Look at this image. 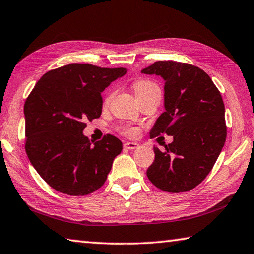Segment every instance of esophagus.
Instances as JSON below:
<instances>
[{"instance_id":"34e87169","label":"esophagus","mask_w":254,"mask_h":254,"mask_svg":"<svg viewBox=\"0 0 254 254\" xmlns=\"http://www.w3.org/2000/svg\"><path fill=\"white\" fill-rule=\"evenodd\" d=\"M124 148H127L128 150H134L136 148H139V144L135 142H126L124 143Z\"/></svg>"}]
</instances>
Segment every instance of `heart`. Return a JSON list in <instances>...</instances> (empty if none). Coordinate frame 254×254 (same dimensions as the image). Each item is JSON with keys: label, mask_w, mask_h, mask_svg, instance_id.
Masks as SVG:
<instances>
[{"label": "heart", "mask_w": 254, "mask_h": 254, "mask_svg": "<svg viewBox=\"0 0 254 254\" xmlns=\"http://www.w3.org/2000/svg\"><path fill=\"white\" fill-rule=\"evenodd\" d=\"M133 89H134V93L136 96H141V95H144V94H148V93H151V92H158L160 93V88H159V86L154 83V81L150 80V79H137L134 81V84H133ZM112 96H113V94L110 93L107 94L106 97L104 98V104L107 105L111 101ZM124 134L127 135H130V136H134L137 134V128L135 127H126L123 130Z\"/></svg>", "instance_id": "obj_1"}]
</instances>
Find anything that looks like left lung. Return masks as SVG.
I'll return each mask as SVG.
<instances>
[{"instance_id":"8db88e82","label":"left lung","mask_w":254,"mask_h":254,"mask_svg":"<svg viewBox=\"0 0 254 254\" xmlns=\"http://www.w3.org/2000/svg\"><path fill=\"white\" fill-rule=\"evenodd\" d=\"M165 80V109L150 131L153 139L166 133L174 141L157 147L147 170L150 182L161 190H190L206 178L224 147L225 107L221 93L200 68L165 60L142 69Z\"/></svg>"}]
</instances>
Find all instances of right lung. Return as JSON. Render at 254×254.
Listing matches in <instances>:
<instances>
[{"label": "right lung", "mask_w": 254, "mask_h": 254, "mask_svg": "<svg viewBox=\"0 0 254 254\" xmlns=\"http://www.w3.org/2000/svg\"><path fill=\"white\" fill-rule=\"evenodd\" d=\"M127 68L69 64L38 80L24 103L25 152L41 178L57 191L84 196L104 185L122 151L117 136L93 141L83 134L86 121L102 113L101 93Z\"/></svg>", "instance_id": "1"}]
</instances>
